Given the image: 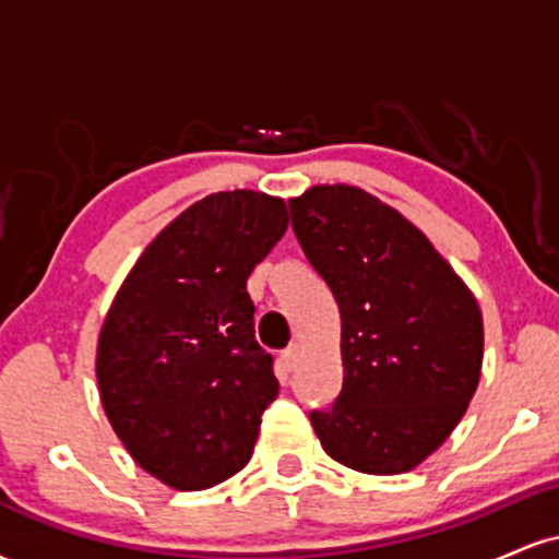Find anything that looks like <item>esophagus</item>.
<instances>
[{
	"label": "esophagus",
	"mask_w": 559,
	"mask_h": 559,
	"mask_svg": "<svg viewBox=\"0 0 559 559\" xmlns=\"http://www.w3.org/2000/svg\"><path fill=\"white\" fill-rule=\"evenodd\" d=\"M299 357H301V349L297 344H292L288 349L281 352V362H284L286 370H294L299 365Z\"/></svg>",
	"instance_id": "34e87169"
}]
</instances>
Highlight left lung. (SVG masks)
I'll list each match as a JSON object with an SVG mask.
<instances>
[{
  "instance_id": "left-lung-1",
  "label": "left lung",
  "mask_w": 559,
  "mask_h": 559,
  "mask_svg": "<svg viewBox=\"0 0 559 559\" xmlns=\"http://www.w3.org/2000/svg\"><path fill=\"white\" fill-rule=\"evenodd\" d=\"M288 210L342 316V391L310 413L320 444L352 471H413L444 444L476 394L478 301L431 241L368 191L316 186Z\"/></svg>"
}]
</instances>
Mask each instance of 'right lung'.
<instances>
[{"label":"right lung","mask_w":559,"mask_h":559,"mask_svg":"<svg viewBox=\"0 0 559 559\" xmlns=\"http://www.w3.org/2000/svg\"><path fill=\"white\" fill-rule=\"evenodd\" d=\"M286 226L284 199L204 197L144 249L107 312L102 404L131 457L173 489H210L252 457L278 381L247 278Z\"/></svg>","instance_id":"1"}]
</instances>
